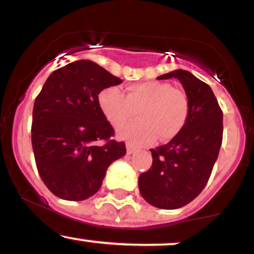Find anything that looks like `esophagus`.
Segmentation results:
<instances>
[{
    "mask_svg": "<svg viewBox=\"0 0 254 254\" xmlns=\"http://www.w3.org/2000/svg\"><path fill=\"white\" fill-rule=\"evenodd\" d=\"M127 154H133L136 151V149L131 143H127Z\"/></svg>",
    "mask_w": 254,
    "mask_h": 254,
    "instance_id": "esophagus-1",
    "label": "esophagus"
}]
</instances>
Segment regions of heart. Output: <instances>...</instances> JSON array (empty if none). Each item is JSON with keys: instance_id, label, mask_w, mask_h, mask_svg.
Returning a JSON list of instances; mask_svg holds the SVG:
<instances>
[{"instance_id": "heart-1", "label": "heart", "mask_w": 254, "mask_h": 254, "mask_svg": "<svg viewBox=\"0 0 254 254\" xmlns=\"http://www.w3.org/2000/svg\"><path fill=\"white\" fill-rule=\"evenodd\" d=\"M99 106L115 127L124 124L138 111L139 121L118 129L119 137L136 145L153 143L157 136L164 141L174 138L190 116L188 94L160 81L130 84L127 94L118 87H107L99 93Z\"/></svg>"}]
</instances>
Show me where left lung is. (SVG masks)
Returning <instances> with one entry per match:
<instances>
[{
  "label": "left lung",
  "instance_id": "8db88e82",
  "mask_svg": "<svg viewBox=\"0 0 254 254\" xmlns=\"http://www.w3.org/2000/svg\"><path fill=\"white\" fill-rule=\"evenodd\" d=\"M178 78L190 100L185 127L167 144L150 149L151 167L138 178L142 197L160 209H178L193 200L205 188L222 144L223 112L210 87L191 72L161 75Z\"/></svg>",
  "mask_w": 254,
  "mask_h": 254
}]
</instances>
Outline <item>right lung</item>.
<instances>
[{"label":"right lung","mask_w":254,"mask_h":254,"mask_svg":"<svg viewBox=\"0 0 254 254\" xmlns=\"http://www.w3.org/2000/svg\"><path fill=\"white\" fill-rule=\"evenodd\" d=\"M122 83L88 60L66 64L44 83L33 106L32 147L46 188L66 200H83L100 189L107 168L127 153L99 106V93ZM103 140L104 145H97Z\"/></svg>","instance_id":"obj_1"}]
</instances>
